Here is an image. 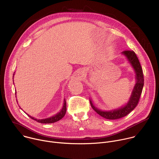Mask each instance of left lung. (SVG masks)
Masks as SVG:
<instances>
[{
    "instance_id": "left-lung-1",
    "label": "left lung",
    "mask_w": 159,
    "mask_h": 159,
    "mask_svg": "<svg viewBox=\"0 0 159 159\" xmlns=\"http://www.w3.org/2000/svg\"><path fill=\"white\" fill-rule=\"evenodd\" d=\"M128 58L129 62L131 64L136 73V84L132 91L131 96L128 103L121 108L109 111H103L96 107L91 101H90V106L93 109L101 116L107 120H117L126 116L137 106L142 89L144 85V77L142 68L139 60L133 51L125 50L122 52Z\"/></svg>"
}]
</instances>
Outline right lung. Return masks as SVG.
Here are the masks:
<instances>
[{
    "label": "right lung",
    "instance_id": "obj_1",
    "mask_svg": "<svg viewBox=\"0 0 159 159\" xmlns=\"http://www.w3.org/2000/svg\"><path fill=\"white\" fill-rule=\"evenodd\" d=\"M66 101L65 99H64V102H63V107L61 109V110L57 113V115H54L53 116H52L50 118H48L46 119H43V120H37L36 118H34L33 117H31V116L28 115V116H30L31 119H33V120L36 121L38 123H45V124H47V123H53L55 122H57L59 120H60L61 118H63V117L65 116V113H66Z\"/></svg>",
    "mask_w": 159,
    "mask_h": 159
}]
</instances>
